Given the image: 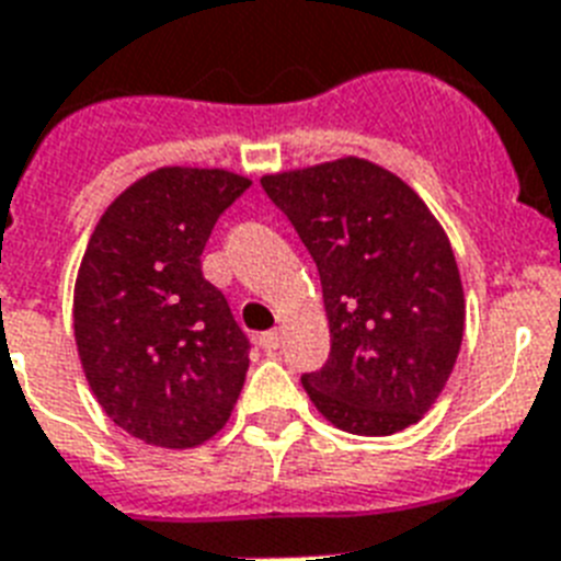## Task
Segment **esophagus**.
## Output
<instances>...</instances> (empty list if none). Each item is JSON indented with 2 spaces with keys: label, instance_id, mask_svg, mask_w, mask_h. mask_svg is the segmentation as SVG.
<instances>
[{
  "label": "esophagus",
  "instance_id": "34e87169",
  "mask_svg": "<svg viewBox=\"0 0 561 561\" xmlns=\"http://www.w3.org/2000/svg\"><path fill=\"white\" fill-rule=\"evenodd\" d=\"M259 345H262V348H267V352H276V348L282 345V331H276V328H273V331L259 334Z\"/></svg>",
  "mask_w": 561,
  "mask_h": 561
}]
</instances>
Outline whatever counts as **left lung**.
Masks as SVG:
<instances>
[{"label": "left lung", "instance_id": "1", "mask_svg": "<svg viewBox=\"0 0 561 561\" xmlns=\"http://www.w3.org/2000/svg\"><path fill=\"white\" fill-rule=\"evenodd\" d=\"M262 190L320 271L331 354L302 375L313 407L352 435L421 421L463 336L461 276L430 207L363 158L265 175Z\"/></svg>", "mask_w": 561, "mask_h": 561}]
</instances>
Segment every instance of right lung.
I'll use <instances>...</instances> for the list:
<instances>
[{
	"mask_svg": "<svg viewBox=\"0 0 561 561\" xmlns=\"http://www.w3.org/2000/svg\"><path fill=\"white\" fill-rule=\"evenodd\" d=\"M248 186L227 170L163 167L123 190L91 233L77 352L103 412L144 444H204L239 400L250 340L204 279L202 253Z\"/></svg>",
	"mask_w": 561,
	"mask_h": 561,
	"instance_id": "add662e5",
	"label": "right lung"
}]
</instances>
